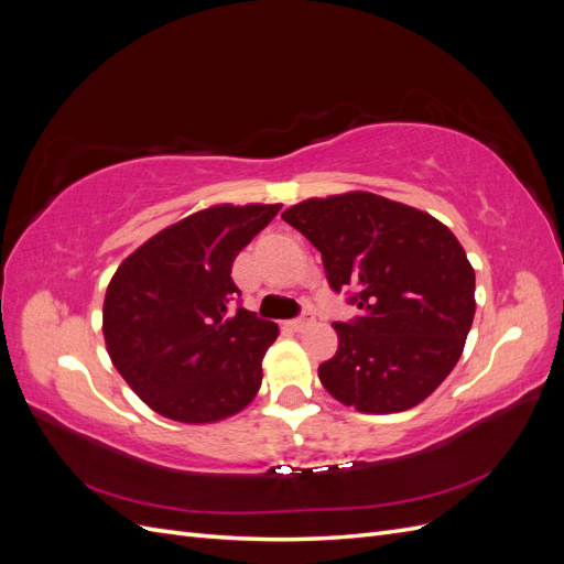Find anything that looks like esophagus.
Returning a JSON list of instances; mask_svg holds the SVG:
<instances>
[{"instance_id": "obj_1", "label": "esophagus", "mask_w": 564, "mask_h": 564, "mask_svg": "<svg viewBox=\"0 0 564 564\" xmlns=\"http://www.w3.org/2000/svg\"><path fill=\"white\" fill-rule=\"evenodd\" d=\"M289 329L292 332H303V329H308V327H313L315 324V317L313 315H303V317H299V319H289V322H284Z\"/></svg>"}]
</instances>
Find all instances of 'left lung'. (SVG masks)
<instances>
[{
    "label": "left lung",
    "mask_w": 564,
    "mask_h": 564,
    "mask_svg": "<svg viewBox=\"0 0 564 564\" xmlns=\"http://www.w3.org/2000/svg\"><path fill=\"white\" fill-rule=\"evenodd\" d=\"M282 218L322 253L334 292L352 289L360 317L334 322L338 350L317 373L340 404L395 414L449 377L475 317V270L431 214L350 191L311 197Z\"/></svg>",
    "instance_id": "1"
}]
</instances>
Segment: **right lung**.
Wrapping results in <instances>:
<instances>
[{"label":"right lung","mask_w":564,"mask_h":564,"mask_svg":"<svg viewBox=\"0 0 564 564\" xmlns=\"http://www.w3.org/2000/svg\"><path fill=\"white\" fill-rule=\"evenodd\" d=\"M282 204H214L152 235L119 263L104 301L115 369L152 412L226 421L256 398L280 327L237 308L232 263Z\"/></svg>","instance_id":"add662e5"}]
</instances>
